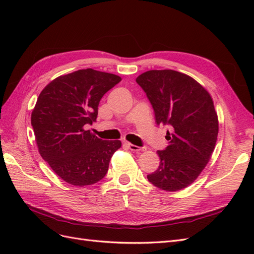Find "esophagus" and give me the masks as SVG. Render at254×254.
Here are the masks:
<instances>
[{
    "label": "esophagus",
    "mask_w": 254,
    "mask_h": 254,
    "mask_svg": "<svg viewBox=\"0 0 254 254\" xmlns=\"http://www.w3.org/2000/svg\"><path fill=\"white\" fill-rule=\"evenodd\" d=\"M126 145H127V147H128L130 150H132V151H143V150L145 149L144 147H139V146L133 145V144L129 143V142H126Z\"/></svg>",
    "instance_id": "1"
}]
</instances>
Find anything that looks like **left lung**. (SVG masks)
I'll list each match as a JSON object with an SVG mask.
<instances>
[{"mask_svg":"<svg viewBox=\"0 0 254 254\" xmlns=\"http://www.w3.org/2000/svg\"><path fill=\"white\" fill-rule=\"evenodd\" d=\"M150 102L157 125H167L168 146L159 150L160 165L147 175L168 191L189 187L209 162L218 134V119L207 91L190 76L152 70L135 79Z\"/></svg>","mask_w":254,"mask_h":254,"instance_id":"1","label":"left lung"}]
</instances>
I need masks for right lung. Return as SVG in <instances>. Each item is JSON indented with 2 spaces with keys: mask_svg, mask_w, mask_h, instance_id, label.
Listing matches in <instances>:
<instances>
[{
  "mask_svg": "<svg viewBox=\"0 0 254 254\" xmlns=\"http://www.w3.org/2000/svg\"><path fill=\"white\" fill-rule=\"evenodd\" d=\"M118 75L83 68L45 87L32 112L38 149L61 179L72 186L102 180L121 141H104L84 130L96 122L98 104L121 81Z\"/></svg>",
  "mask_w": 254,
  "mask_h": 254,
  "instance_id": "right-lung-1",
  "label": "right lung"
}]
</instances>
